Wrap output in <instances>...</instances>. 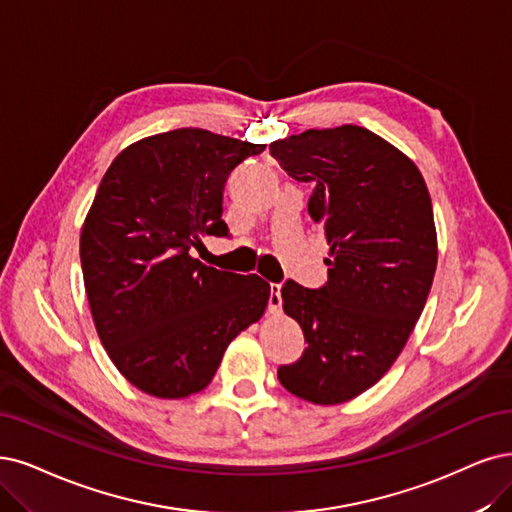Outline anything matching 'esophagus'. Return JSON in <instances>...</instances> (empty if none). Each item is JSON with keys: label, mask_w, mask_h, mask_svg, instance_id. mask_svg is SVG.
Masks as SVG:
<instances>
[{"label": "esophagus", "mask_w": 512, "mask_h": 512, "mask_svg": "<svg viewBox=\"0 0 512 512\" xmlns=\"http://www.w3.org/2000/svg\"><path fill=\"white\" fill-rule=\"evenodd\" d=\"M280 285L278 282H272L270 285V299H268V310L274 314V312H278L280 310V306H282V297H280Z\"/></svg>", "instance_id": "34e87169"}]
</instances>
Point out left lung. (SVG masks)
Segmentation results:
<instances>
[{
    "mask_svg": "<svg viewBox=\"0 0 512 512\" xmlns=\"http://www.w3.org/2000/svg\"><path fill=\"white\" fill-rule=\"evenodd\" d=\"M270 154L312 185L308 213L331 246L323 287L280 289L308 348L278 380L314 405L346 403L382 380L424 310L437 270L428 187L403 151L354 124L310 128Z\"/></svg>",
    "mask_w": 512,
    "mask_h": 512,
    "instance_id": "8db88e82",
    "label": "left lung"
}]
</instances>
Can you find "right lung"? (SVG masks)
<instances>
[{"label":"right lung","instance_id":"obj_1","mask_svg":"<svg viewBox=\"0 0 512 512\" xmlns=\"http://www.w3.org/2000/svg\"><path fill=\"white\" fill-rule=\"evenodd\" d=\"M263 149L177 128L128 145L97 189L80 236L92 320L111 363L151 396L204 390L232 339L266 312V280L194 257L204 236H230L225 181Z\"/></svg>","mask_w":512,"mask_h":512}]
</instances>
